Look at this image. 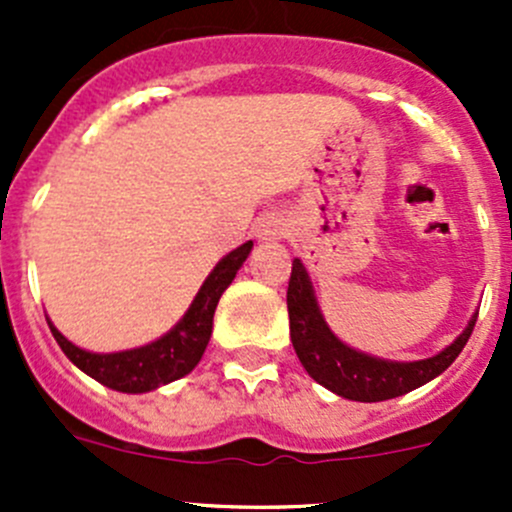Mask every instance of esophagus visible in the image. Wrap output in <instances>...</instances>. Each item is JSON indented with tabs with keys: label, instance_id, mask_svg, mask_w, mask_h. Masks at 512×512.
Masks as SVG:
<instances>
[{
	"label": "esophagus",
	"instance_id": "34e87169",
	"mask_svg": "<svg viewBox=\"0 0 512 512\" xmlns=\"http://www.w3.org/2000/svg\"><path fill=\"white\" fill-rule=\"evenodd\" d=\"M287 232H289V220L280 213L265 215V218H262L255 227V235L260 242H277V240H282Z\"/></svg>",
	"mask_w": 512,
	"mask_h": 512
}]
</instances>
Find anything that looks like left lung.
Listing matches in <instances>:
<instances>
[{
	"mask_svg": "<svg viewBox=\"0 0 512 512\" xmlns=\"http://www.w3.org/2000/svg\"><path fill=\"white\" fill-rule=\"evenodd\" d=\"M287 312L292 347L307 374L332 394L349 401H361V404L396 399V396L409 394V391L441 376L463 352L478 319L476 312L468 319L466 329L446 349L428 356V359L391 361L374 354H364L344 344L324 322V314L319 309L317 294L312 287V277H309L307 267L302 265L299 257H294L292 262Z\"/></svg>",
	"mask_w": 512,
	"mask_h": 512,
	"instance_id": "obj_1",
	"label": "left lung"
}]
</instances>
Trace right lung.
<instances>
[{
  "label": "right lung",
  "instance_id": "add662e5",
  "mask_svg": "<svg viewBox=\"0 0 512 512\" xmlns=\"http://www.w3.org/2000/svg\"><path fill=\"white\" fill-rule=\"evenodd\" d=\"M250 252L252 240H247L237 250L227 252L223 260L213 267V272L205 277L203 287L198 289V294L190 302L183 319L170 332H165L163 337L156 339V342L143 344V347L108 354L86 352V349L69 342L54 327V322L49 317H46V322H49L56 344L61 347V352L69 356L71 364L79 366L84 374H89L98 384L108 386L113 391H123V394L156 391L158 386L170 384L175 379H183L203 359L205 347L210 342V334H213L215 307H218L220 297L230 287V282L235 280L237 270H240L242 262L247 260Z\"/></svg>",
  "mask_w": 512,
  "mask_h": 512
}]
</instances>
